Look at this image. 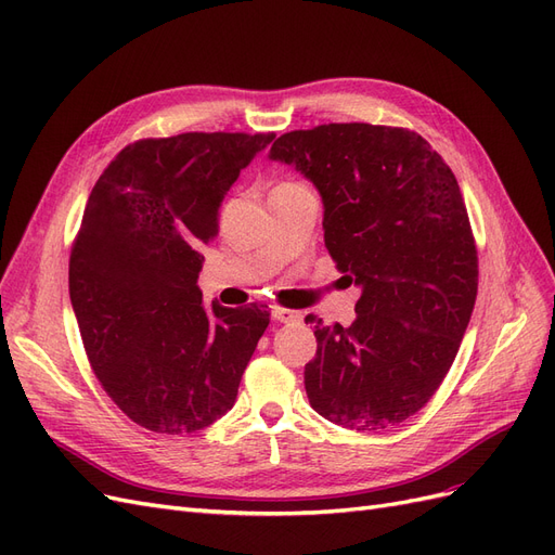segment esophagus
I'll return each instance as SVG.
<instances>
[{
	"instance_id": "34e87169",
	"label": "esophagus",
	"mask_w": 555,
	"mask_h": 555,
	"mask_svg": "<svg viewBox=\"0 0 555 555\" xmlns=\"http://www.w3.org/2000/svg\"><path fill=\"white\" fill-rule=\"evenodd\" d=\"M273 319L275 322H282V324H294V322H300V312L296 310H289V308H280V306H273Z\"/></svg>"
}]
</instances>
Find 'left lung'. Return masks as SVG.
Returning a JSON list of instances; mask_svg holds the SVG:
<instances>
[{"label":"left lung","mask_w":555,"mask_h":555,"mask_svg":"<svg viewBox=\"0 0 555 555\" xmlns=\"http://www.w3.org/2000/svg\"><path fill=\"white\" fill-rule=\"evenodd\" d=\"M324 201V243L361 287L357 319L324 326L306 363L314 412L351 430L405 422L440 389L473 317L479 259L456 176L416 131L296 129L271 147Z\"/></svg>","instance_id":"left-lung-1"}]
</instances>
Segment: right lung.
Returning <instances> with one entry per match:
<instances>
[{
	"mask_svg": "<svg viewBox=\"0 0 555 555\" xmlns=\"http://www.w3.org/2000/svg\"><path fill=\"white\" fill-rule=\"evenodd\" d=\"M275 133L188 131L133 141L99 176L69 257L82 347L133 424L188 435L224 416L271 312L204 308L201 247L241 169Z\"/></svg>",
	"mask_w": 555,
	"mask_h": 555,
	"instance_id": "1",
	"label": "right lung"
}]
</instances>
